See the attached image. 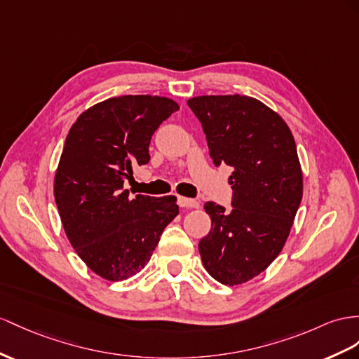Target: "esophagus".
Instances as JSON below:
<instances>
[{
    "mask_svg": "<svg viewBox=\"0 0 359 359\" xmlns=\"http://www.w3.org/2000/svg\"><path fill=\"white\" fill-rule=\"evenodd\" d=\"M177 203L180 208H188V209H194L198 208L200 203L194 198H187V197H179L177 198Z\"/></svg>",
    "mask_w": 359,
    "mask_h": 359,
    "instance_id": "esophagus-1",
    "label": "esophagus"
}]
</instances>
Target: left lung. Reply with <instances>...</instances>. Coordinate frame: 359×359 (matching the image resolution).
<instances>
[{
    "label": "left lung",
    "mask_w": 359,
    "mask_h": 359,
    "mask_svg": "<svg viewBox=\"0 0 359 359\" xmlns=\"http://www.w3.org/2000/svg\"><path fill=\"white\" fill-rule=\"evenodd\" d=\"M203 127L215 167L233 168L232 209L208 201L210 232L198 250L215 280L238 285L278 258L300 205L297 149L283 119L247 95H203L188 101Z\"/></svg>",
    "instance_id": "obj_1"
}]
</instances>
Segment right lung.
Here are the masks:
<instances>
[{
    "label": "right lung",
    "instance_id": "obj_1",
    "mask_svg": "<svg viewBox=\"0 0 359 359\" xmlns=\"http://www.w3.org/2000/svg\"><path fill=\"white\" fill-rule=\"evenodd\" d=\"M176 101L123 95L92 106L72 124L54 177V198L71 245L107 280H124L150 261L179 214L174 196L128 198L124 179L150 161L153 133Z\"/></svg>",
    "mask_w": 359,
    "mask_h": 359
}]
</instances>
